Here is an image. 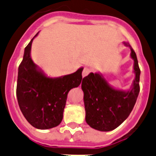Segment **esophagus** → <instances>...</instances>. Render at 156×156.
I'll return each mask as SVG.
<instances>
[{"mask_svg": "<svg viewBox=\"0 0 156 156\" xmlns=\"http://www.w3.org/2000/svg\"><path fill=\"white\" fill-rule=\"evenodd\" d=\"M90 72H91V69H90V68H87V67L84 68L83 71V74H82L83 77L87 76L88 75Z\"/></svg>", "mask_w": 156, "mask_h": 156, "instance_id": "34e87169", "label": "esophagus"}]
</instances>
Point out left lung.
<instances>
[{
    "label": "left lung",
    "mask_w": 156,
    "mask_h": 156,
    "mask_svg": "<svg viewBox=\"0 0 156 156\" xmlns=\"http://www.w3.org/2000/svg\"><path fill=\"white\" fill-rule=\"evenodd\" d=\"M130 57L133 60L134 80L129 90L115 88L108 83L100 72L90 73L83 79L81 88L83 92L86 122L91 128L109 132L121 125L133 110L139 93L140 69L137 57L129 43Z\"/></svg>",
    "instance_id": "obj_1"
}]
</instances>
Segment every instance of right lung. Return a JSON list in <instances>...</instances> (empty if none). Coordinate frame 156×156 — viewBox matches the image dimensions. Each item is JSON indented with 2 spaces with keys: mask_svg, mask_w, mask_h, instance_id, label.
Returning a JSON list of instances; mask_svg holds the SVG:
<instances>
[{
  "mask_svg": "<svg viewBox=\"0 0 156 156\" xmlns=\"http://www.w3.org/2000/svg\"><path fill=\"white\" fill-rule=\"evenodd\" d=\"M38 34L24 49L18 67L17 98L20 111L32 126L49 129L61 122L68 93L80 85L83 67L68 75L48 76L31 58V45Z\"/></svg>",
  "mask_w": 156,
  "mask_h": 156,
  "instance_id": "1",
  "label": "right lung"
}]
</instances>
